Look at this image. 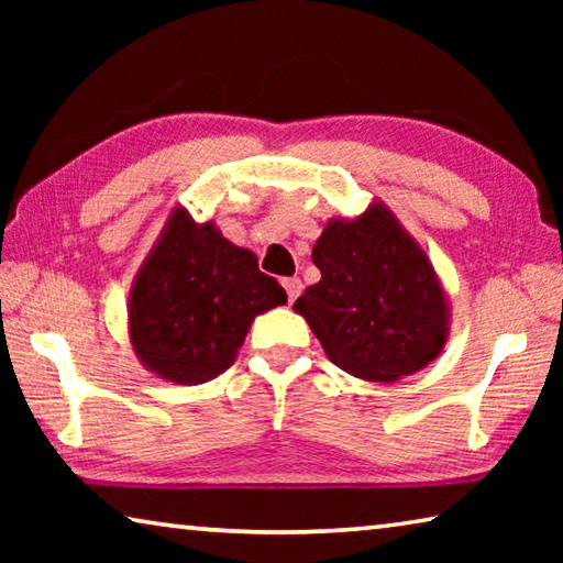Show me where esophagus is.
<instances>
[{
  "label": "esophagus",
  "instance_id": "esophagus-1",
  "mask_svg": "<svg viewBox=\"0 0 563 563\" xmlns=\"http://www.w3.org/2000/svg\"><path fill=\"white\" fill-rule=\"evenodd\" d=\"M283 288L288 290V300L295 302V300H298L300 290H302V283H300V278H285L283 280Z\"/></svg>",
  "mask_w": 563,
  "mask_h": 563
}]
</instances>
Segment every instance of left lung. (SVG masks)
<instances>
[{
	"label": "left lung",
	"mask_w": 563,
	"mask_h": 563,
	"mask_svg": "<svg viewBox=\"0 0 563 563\" xmlns=\"http://www.w3.org/2000/svg\"><path fill=\"white\" fill-rule=\"evenodd\" d=\"M322 278L292 310L347 375L397 383L440 355L450 298L430 255L375 198L355 218H330L312 245Z\"/></svg>",
	"instance_id": "8db88e82"
}]
</instances>
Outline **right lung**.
<instances>
[{
    "mask_svg": "<svg viewBox=\"0 0 563 563\" xmlns=\"http://www.w3.org/2000/svg\"><path fill=\"white\" fill-rule=\"evenodd\" d=\"M285 302L253 251L176 206L133 278L129 340L148 373L203 385L233 365L253 320Z\"/></svg>",
    "mask_w": 563,
    "mask_h": 563,
    "instance_id": "add662e5",
    "label": "right lung"
}]
</instances>
